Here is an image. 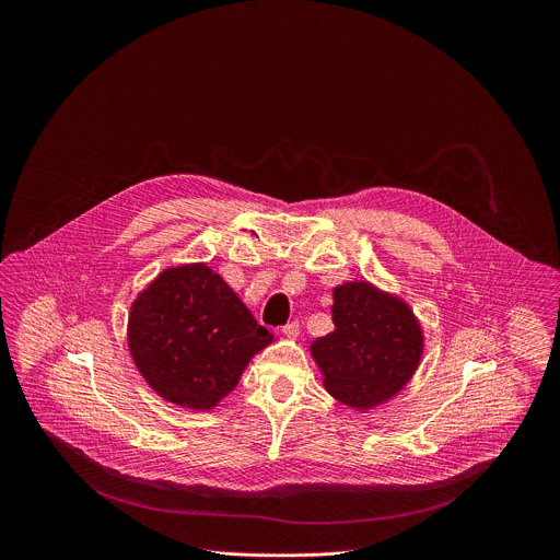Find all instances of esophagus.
<instances>
[{"label":"esophagus","mask_w":560,"mask_h":560,"mask_svg":"<svg viewBox=\"0 0 560 560\" xmlns=\"http://www.w3.org/2000/svg\"><path fill=\"white\" fill-rule=\"evenodd\" d=\"M281 335L288 337V339H296V337H299V324H296V322L285 324V326L281 328Z\"/></svg>","instance_id":"34e87169"}]
</instances>
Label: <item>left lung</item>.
<instances>
[{
    "instance_id": "1",
    "label": "left lung",
    "mask_w": 560,
    "mask_h": 560,
    "mask_svg": "<svg viewBox=\"0 0 560 560\" xmlns=\"http://www.w3.org/2000/svg\"><path fill=\"white\" fill-rule=\"evenodd\" d=\"M335 330L310 352L339 404L370 410L396 396L423 357V330L406 301L350 281L332 292Z\"/></svg>"
}]
</instances>
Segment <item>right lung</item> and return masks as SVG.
I'll use <instances>...</instances> for the list:
<instances>
[{
  "label": "right lung",
  "mask_w": 560,
  "mask_h": 560,
  "mask_svg": "<svg viewBox=\"0 0 560 560\" xmlns=\"http://www.w3.org/2000/svg\"><path fill=\"white\" fill-rule=\"evenodd\" d=\"M270 343L272 335L206 264L164 270L130 305L137 370L159 396L188 410H212Z\"/></svg>",
  "instance_id": "add662e5"
}]
</instances>
